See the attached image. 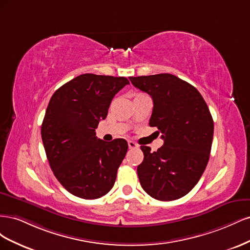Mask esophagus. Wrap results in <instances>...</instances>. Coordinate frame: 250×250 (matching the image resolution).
<instances>
[{
	"label": "esophagus",
	"instance_id": "obj_1",
	"mask_svg": "<svg viewBox=\"0 0 250 250\" xmlns=\"http://www.w3.org/2000/svg\"><path fill=\"white\" fill-rule=\"evenodd\" d=\"M128 147H129V149H137L139 147V145L132 141H128Z\"/></svg>",
	"mask_w": 250,
	"mask_h": 250
}]
</instances>
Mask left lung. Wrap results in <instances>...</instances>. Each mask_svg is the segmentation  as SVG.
I'll list each match as a JSON object with an SVG mask.
<instances>
[{
  "label": "left lung",
  "instance_id": "obj_1",
  "mask_svg": "<svg viewBox=\"0 0 250 250\" xmlns=\"http://www.w3.org/2000/svg\"><path fill=\"white\" fill-rule=\"evenodd\" d=\"M129 79L152 98L149 125L156 127L164 140V145L155 152L141 146V186L161 201L184 197L199 181L209 158L214 121L208 105L197 88L172 74Z\"/></svg>",
  "mask_w": 250,
  "mask_h": 250
}]
</instances>
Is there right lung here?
Wrapping results in <instances>:
<instances>
[{
	"mask_svg": "<svg viewBox=\"0 0 250 250\" xmlns=\"http://www.w3.org/2000/svg\"><path fill=\"white\" fill-rule=\"evenodd\" d=\"M126 84L125 77L82 74L51 97L42 125L44 151L57 180L77 197L100 198L115 185L128 144L97 139L95 129Z\"/></svg>",
	"mask_w": 250,
	"mask_h": 250,
	"instance_id": "1",
	"label": "right lung"
}]
</instances>
